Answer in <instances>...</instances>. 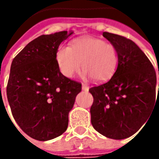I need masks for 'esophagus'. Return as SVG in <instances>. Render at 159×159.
I'll list each match as a JSON object with an SVG mask.
<instances>
[{
	"label": "esophagus",
	"instance_id": "34e87169",
	"mask_svg": "<svg viewBox=\"0 0 159 159\" xmlns=\"http://www.w3.org/2000/svg\"><path fill=\"white\" fill-rule=\"evenodd\" d=\"M82 89L84 91H88L89 90V87L87 85H85V84H82Z\"/></svg>",
	"mask_w": 159,
	"mask_h": 159
}]
</instances>
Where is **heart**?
<instances>
[{"label": "heart", "instance_id": "heart-1", "mask_svg": "<svg viewBox=\"0 0 159 159\" xmlns=\"http://www.w3.org/2000/svg\"><path fill=\"white\" fill-rule=\"evenodd\" d=\"M56 58L59 69L65 77H74L82 67L84 76H90L95 81L110 78L118 64L115 47L93 37L77 39L70 48L60 47Z\"/></svg>", "mask_w": 159, "mask_h": 159}]
</instances>
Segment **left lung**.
Here are the masks:
<instances>
[{
	"mask_svg": "<svg viewBox=\"0 0 159 159\" xmlns=\"http://www.w3.org/2000/svg\"><path fill=\"white\" fill-rule=\"evenodd\" d=\"M102 36L117 50L118 67L108 81L89 89L91 123L102 135L121 140L134 134L153 113L159 85L156 98L155 69L133 40L106 32Z\"/></svg>",
	"mask_w": 159,
	"mask_h": 159,
	"instance_id": "8db88e82",
	"label": "left lung"
}]
</instances>
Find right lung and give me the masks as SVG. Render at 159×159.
Returning <instances> with one entry per match:
<instances>
[{
	"instance_id": "right-lung-1",
	"label": "right lung",
	"mask_w": 159,
	"mask_h": 159,
	"mask_svg": "<svg viewBox=\"0 0 159 159\" xmlns=\"http://www.w3.org/2000/svg\"><path fill=\"white\" fill-rule=\"evenodd\" d=\"M72 33L41 35L29 42L12 61L7 97L13 118L38 141L61 135L81 83L64 76L57 63L59 45Z\"/></svg>"
}]
</instances>
